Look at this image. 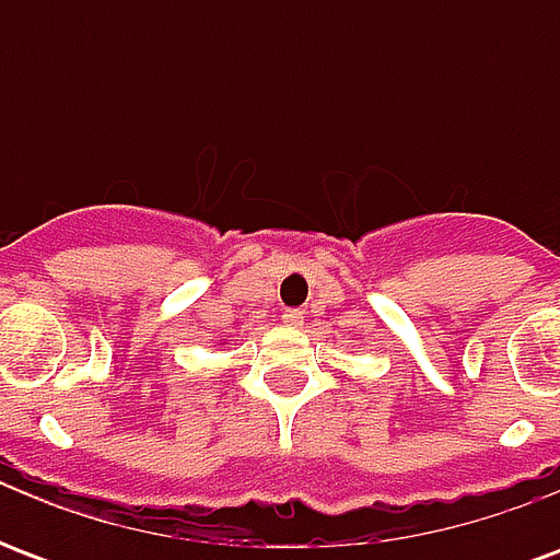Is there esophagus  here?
Here are the masks:
<instances>
[{"instance_id":"esophagus-1","label":"esophagus","mask_w":560,"mask_h":560,"mask_svg":"<svg viewBox=\"0 0 560 560\" xmlns=\"http://www.w3.org/2000/svg\"><path fill=\"white\" fill-rule=\"evenodd\" d=\"M281 320H284L288 327H300V324H303V312H300V308H284Z\"/></svg>"}]
</instances>
